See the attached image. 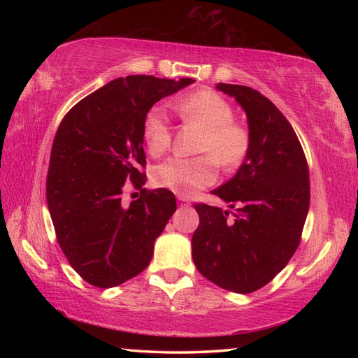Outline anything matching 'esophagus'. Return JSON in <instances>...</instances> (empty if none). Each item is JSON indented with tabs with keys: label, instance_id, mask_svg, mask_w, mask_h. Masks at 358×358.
<instances>
[{
	"label": "esophagus",
	"instance_id": "34e87169",
	"mask_svg": "<svg viewBox=\"0 0 358 358\" xmlns=\"http://www.w3.org/2000/svg\"><path fill=\"white\" fill-rule=\"evenodd\" d=\"M177 199H178V201H180L181 206H185V208L191 206V201H189V199H186L185 195H177Z\"/></svg>",
	"mask_w": 358,
	"mask_h": 358
}]
</instances>
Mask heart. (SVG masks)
<instances>
[{"label": "heart", "instance_id": "b5f03b06", "mask_svg": "<svg viewBox=\"0 0 358 358\" xmlns=\"http://www.w3.org/2000/svg\"><path fill=\"white\" fill-rule=\"evenodd\" d=\"M186 124L201 131L196 158L172 157L152 171V181L158 187L178 195L194 194L217 180V164L232 171L245 162L250 148V134L234 118L232 106L214 90H196L172 104ZM143 141L150 155L158 157L169 148L171 127L162 109H150L143 120Z\"/></svg>", "mask_w": 358, "mask_h": 358}]
</instances>
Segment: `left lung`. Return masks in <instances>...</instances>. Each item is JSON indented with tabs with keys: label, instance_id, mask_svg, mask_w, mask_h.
<instances>
[{
	"label": "left lung",
	"instance_id": "obj_1",
	"mask_svg": "<svg viewBox=\"0 0 358 358\" xmlns=\"http://www.w3.org/2000/svg\"><path fill=\"white\" fill-rule=\"evenodd\" d=\"M246 112L250 148L238 172L212 194L235 210L195 204L192 258L201 275L237 294L268 285L300 245L309 169L292 126L258 90L218 83ZM233 217H229V214Z\"/></svg>",
	"mask_w": 358,
	"mask_h": 358
}]
</instances>
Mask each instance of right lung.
<instances>
[{"label": "right lung", "instance_id": "1", "mask_svg": "<svg viewBox=\"0 0 358 358\" xmlns=\"http://www.w3.org/2000/svg\"><path fill=\"white\" fill-rule=\"evenodd\" d=\"M195 80L152 75L117 78L66 113L52 144L45 196L72 268L98 287L138 275L154 255L155 240L177 209L167 189L146 191L129 207L127 185L143 188L146 166L143 120L162 98ZM131 180V184L127 181Z\"/></svg>", "mask_w": 358, "mask_h": 358}]
</instances>
